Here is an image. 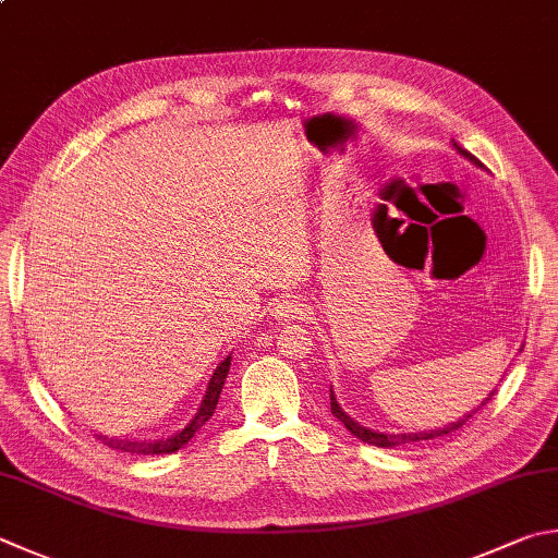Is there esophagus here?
<instances>
[{
    "mask_svg": "<svg viewBox=\"0 0 558 558\" xmlns=\"http://www.w3.org/2000/svg\"><path fill=\"white\" fill-rule=\"evenodd\" d=\"M271 313L277 315L279 320H301L306 318V308H303V303L296 296H281Z\"/></svg>",
    "mask_w": 558,
    "mask_h": 558,
    "instance_id": "1",
    "label": "esophagus"
}]
</instances>
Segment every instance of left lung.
I'll use <instances>...</instances> for the list:
<instances>
[{"label": "left lung", "mask_w": 558, "mask_h": 558, "mask_svg": "<svg viewBox=\"0 0 558 558\" xmlns=\"http://www.w3.org/2000/svg\"><path fill=\"white\" fill-rule=\"evenodd\" d=\"M457 145V143H454ZM457 150L464 155V157H469L471 162L474 165H481L474 155L471 153H466L464 148H459L457 145ZM496 396V391L493 393H488V398L486 401H483L481 405H486L490 398ZM478 405V408H481ZM476 408V410H478ZM330 410H332V415L340 420V423L350 429V433L356 437V439H362V442H366V445H376V447H401V445H413V442H425V439H435V437H445V435H451V433H457V429L466 423V420L471 417V413L469 415H464L461 420H457V423H449V425H445V427H439V429H429V433H410V435H384V433H372V429H366V427H362L360 423H354V420L347 415V413H342V408H340V403L335 401V396H332V391H330ZM474 410V413H476Z\"/></svg>", "instance_id": "1"}]
</instances>
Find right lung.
Returning <instances> with one entry per match:
<instances>
[{"label": "right lung", "instance_id": "add662e5", "mask_svg": "<svg viewBox=\"0 0 558 558\" xmlns=\"http://www.w3.org/2000/svg\"><path fill=\"white\" fill-rule=\"evenodd\" d=\"M230 369V356H226L223 362L218 364V369L214 372L211 384H208V391L204 396V403L198 408V413L194 415L192 423H189L180 433H174L172 437H162V439H141V442H133V439H109V437H101L104 442L113 449H121V451H131V454H172L180 447H184L189 439L196 435L198 427H204L208 420H211L214 410L218 405V396H220V388L226 384V376Z\"/></svg>", "mask_w": 558, "mask_h": 558}]
</instances>
